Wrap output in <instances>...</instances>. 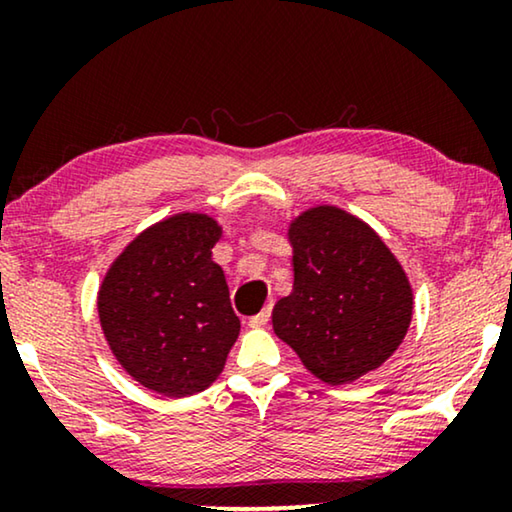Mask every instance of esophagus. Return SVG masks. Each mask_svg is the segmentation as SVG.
<instances>
[{
    "label": "esophagus",
    "mask_w": 512,
    "mask_h": 512,
    "mask_svg": "<svg viewBox=\"0 0 512 512\" xmlns=\"http://www.w3.org/2000/svg\"><path fill=\"white\" fill-rule=\"evenodd\" d=\"M270 310H272L270 305H268V307H263V310L258 312L256 317H251V319H249V326H251V328H261V326L268 324V321H270Z\"/></svg>",
    "instance_id": "esophagus-1"
}]
</instances>
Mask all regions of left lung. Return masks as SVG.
I'll return each mask as SVG.
<instances>
[{
	"label": "left lung",
	"mask_w": 512,
	"mask_h": 512,
	"mask_svg": "<svg viewBox=\"0 0 512 512\" xmlns=\"http://www.w3.org/2000/svg\"><path fill=\"white\" fill-rule=\"evenodd\" d=\"M293 291L272 328L317 380L349 384L380 368L412 321V286L382 237L333 205L289 223Z\"/></svg>",
	"instance_id": "1"
}]
</instances>
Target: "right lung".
I'll return each mask as SVG.
<instances>
[{"label": "right lung", "mask_w": 512, "mask_h": 512, "mask_svg": "<svg viewBox=\"0 0 512 512\" xmlns=\"http://www.w3.org/2000/svg\"><path fill=\"white\" fill-rule=\"evenodd\" d=\"M216 219L181 212L142 230L97 291L109 349L142 387L170 398L205 391L240 335L221 265Z\"/></svg>", "instance_id": "obj_1"}]
</instances>
